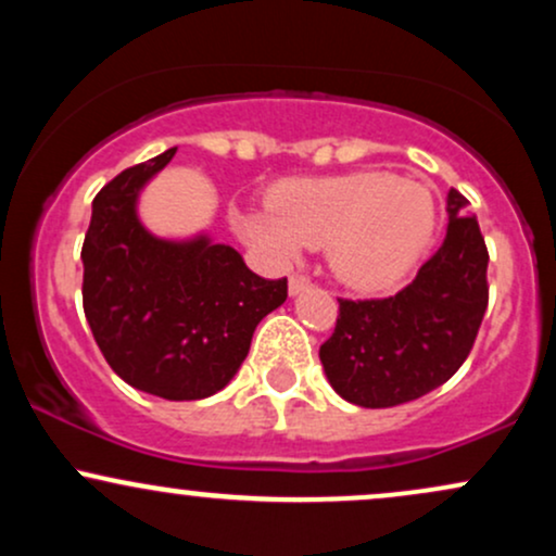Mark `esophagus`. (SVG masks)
<instances>
[{
	"label": "esophagus",
	"mask_w": 556,
	"mask_h": 556,
	"mask_svg": "<svg viewBox=\"0 0 556 556\" xmlns=\"http://www.w3.org/2000/svg\"><path fill=\"white\" fill-rule=\"evenodd\" d=\"M311 287L308 279L303 277H290V295H300V292H305Z\"/></svg>",
	"instance_id": "esophagus-1"
}]
</instances>
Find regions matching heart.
I'll use <instances>...</instances> for the list:
<instances>
[{
    "label": "heart",
    "instance_id": "b5f03b06",
    "mask_svg": "<svg viewBox=\"0 0 556 556\" xmlns=\"http://www.w3.org/2000/svg\"><path fill=\"white\" fill-rule=\"evenodd\" d=\"M232 225L285 264L303 248H327L342 285L374 292L402 282L429 251L437 203L424 182L366 169L277 185L269 206L235 212Z\"/></svg>",
    "mask_w": 556,
    "mask_h": 556
}]
</instances>
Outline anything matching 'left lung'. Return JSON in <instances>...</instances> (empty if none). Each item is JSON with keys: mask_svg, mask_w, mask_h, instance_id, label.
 Masks as SVG:
<instances>
[{"mask_svg": "<svg viewBox=\"0 0 556 556\" xmlns=\"http://www.w3.org/2000/svg\"><path fill=\"white\" fill-rule=\"evenodd\" d=\"M446 238L397 295L340 298L334 334L318 350L334 392L394 407L442 387L473 350L489 305V251L468 198L446 193Z\"/></svg>", "mask_w": 556, "mask_h": 556, "instance_id": "left-lung-1", "label": "left lung"}]
</instances>
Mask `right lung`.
Returning a JSON list of instances; mask_svg holds the SVG:
<instances>
[{"instance_id":"1","label":"right lung","mask_w":556,"mask_h":556,"mask_svg":"<svg viewBox=\"0 0 556 556\" xmlns=\"http://www.w3.org/2000/svg\"><path fill=\"white\" fill-rule=\"evenodd\" d=\"M175 151L119 172L93 198L83 311L119 379L164 400H203L238 374L258 321L287 300V277H258L208 235L164 240L140 225V190Z\"/></svg>"}]
</instances>
